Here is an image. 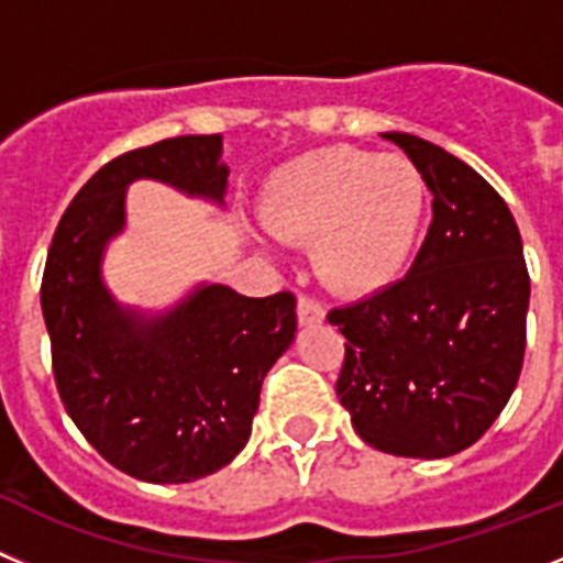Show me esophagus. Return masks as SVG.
Segmentation results:
<instances>
[{"label": "esophagus", "mask_w": 563, "mask_h": 563, "mask_svg": "<svg viewBox=\"0 0 563 563\" xmlns=\"http://www.w3.org/2000/svg\"><path fill=\"white\" fill-rule=\"evenodd\" d=\"M297 319H300L302 328L319 325V322L325 319V308L319 306L317 300H311V297H300V300H297Z\"/></svg>", "instance_id": "34e87169"}]
</instances>
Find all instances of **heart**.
<instances>
[{
    "label": "heart",
    "instance_id": "1",
    "mask_svg": "<svg viewBox=\"0 0 563 563\" xmlns=\"http://www.w3.org/2000/svg\"><path fill=\"white\" fill-rule=\"evenodd\" d=\"M423 210L427 187L407 156L333 145L275 170L261 221L283 244H313L322 283L358 297L401 277Z\"/></svg>",
    "mask_w": 563,
    "mask_h": 563
}]
</instances>
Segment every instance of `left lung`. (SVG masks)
Returning a JSON list of instances; mask_svg holds the SVG:
<instances>
[{
    "label": "left lung",
    "instance_id": "obj_1",
    "mask_svg": "<svg viewBox=\"0 0 563 563\" xmlns=\"http://www.w3.org/2000/svg\"><path fill=\"white\" fill-rule=\"evenodd\" d=\"M432 194V224L407 277L333 308L347 339L339 404L358 438L395 457L440 460L477 443L525 358L530 277L508 205L463 159L387 131Z\"/></svg>",
    "mask_w": 563,
    "mask_h": 563
}]
</instances>
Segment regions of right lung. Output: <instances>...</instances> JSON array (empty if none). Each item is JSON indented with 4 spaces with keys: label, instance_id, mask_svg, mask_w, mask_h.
Listing matches in <instances>:
<instances>
[{
    "label": "right lung",
    "instance_id": "add662e5",
    "mask_svg": "<svg viewBox=\"0 0 563 563\" xmlns=\"http://www.w3.org/2000/svg\"><path fill=\"white\" fill-rule=\"evenodd\" d=\"M221 134L162 140L111 159L60 216L42 311L60 401L114 468L143 483H194L250 440L261 387L297 333V300L199 283L168 311L120 306L103 252L125 227V190L156 179L224 207Z\"/></svg>",
    "mask_w": 563,
    "mask_h": 563
}]
</instances>
